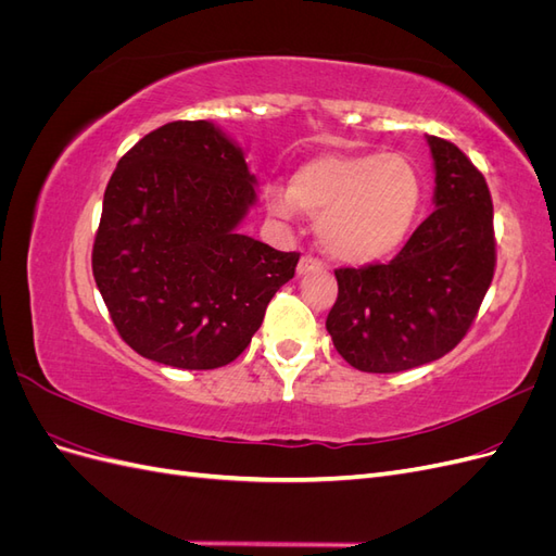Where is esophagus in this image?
Wrapping results in <instances>:
<instances>
[{
  "instance_id": "obj_1",
  "label": "esophagus",
  "mask_w": 556,
  "mask_h": 556,
  "mask_svg": "<svg viewBox=\"0 0 556 556\" xmlns=\"http://www.w3.org/2000/svg\"><path fill=\"white\" fill-rule=\"evenodd\" d=\"M323 268V262H319L317 257L313 255H304L299 260V266H296V274L299 276H306V274H313V271H319Z\"/></svg>"
}]
</instances>
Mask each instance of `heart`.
Listing matches in <instances>:
<instances>
[{
  "label": "heart",
  "mask_w": 556,
  "mask_h": 556,
  "mask_svg": "<svg viewBox=\"0 0 556 556\" xmlns=\"http://www.w3.org/2000/svg\"><path fill=\"white\" fill-rule=\"evenodd\" d=\"M422 194V176L406 155L325 153L299 166L290 192H268V206L280 217L296 208L317 217L319 241L331 257L371 264L408 239Z\"/></svg>",
  "instance_id": "heart-1"
}]
</instances>
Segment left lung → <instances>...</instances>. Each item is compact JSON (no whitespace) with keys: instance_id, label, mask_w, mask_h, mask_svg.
Wrapping results in <instances>:
<instances>
[{"instance_id":"obj_1","label":"left lung","mask_w":556,"mask_h":556,"mask_svg":"<svg viewBox=\"0 0 556 556\" xmlns=\"http://www.w3.org/2000/svg\"><path fill=\"white\" fill-rule=\"evenodd\" d=\"M435 211L387 264L336 268L327 331L366 374H399L441 359L473 325L496 266L486 180L462 150L429 137Z\"/></svg>"}]
</instances>
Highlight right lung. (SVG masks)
<instances>
[{"mask_svg":"<svg viewBox=\"0 0 556 556\" xmlns=\"http://www.w3.org/2000/svg\"><path fill=\"white\" fill-rule=\"evenodd\" d=\"M255 199L243 150L206 121L162 125L117 162L92 274L141 357L208 371L248 348L299 262L237 231Z\"/></svg>","mask_w":556,"mask_h":556,"instance_id":"obj_1","label":"right lung"}]
</instances>
